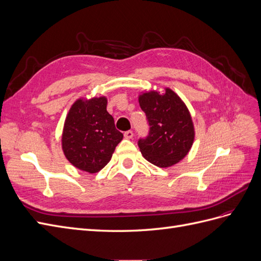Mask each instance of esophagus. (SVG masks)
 Returning a JSON list of instances; mask_svg holds the SVG:
<instances>
[{
  "label": "esophagus",
  "instance_id": "34e87169",
  "mask_svg": "<svg viewBox=\"0 0 261 261\" xmlns=\"http://www.w3.org/2000/svg\"><path fill=\"white\" fill-rule=\"evenodd\" d=\"M124 137H125L126 139H132V138L134 137V133H133L132 130L125 132V133H124Z\"/></svg>",
  "mask_w": 261,
  "mask_h": 261
}]
</instances>
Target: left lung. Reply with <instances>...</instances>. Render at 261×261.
<instances>
[{"instance_id":"1","label":"left lung","mask_w":261,"mask_h":261,"mask_svg":"<svg viewBox=\"0 0 261 261\" xmlns=\"http://www.w3.org/2000/svg\"><path fill=\"white\" fill-rule=\"evenodd\" d=\"M138 102L150 125L149 136L139 139L145 159L159 168H170L183 160L195 139V127L189 110L170 88L140 92Z\"/></svg>"}]
</instances>
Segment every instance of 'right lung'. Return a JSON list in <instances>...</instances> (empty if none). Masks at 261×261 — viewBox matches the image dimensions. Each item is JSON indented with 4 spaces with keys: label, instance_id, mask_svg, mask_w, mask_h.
I'll use <instances>...</instances> for the list:
<instances>
[{
    "label": "right lung",
    "instance_id": "1",
    "mask_svg": "<svg viewBox=\"0 0 261 261\" xmlns=\"http://www.w3.org/2000/svg\"><path fill=\"white\" fill-rule=\"evenodd\" d=\"M107 97L80 98L70 107L62 133V150L78 170L97 173L110 162L123 134L107 111Z\"/></svg>",
    "mask_w": 261,
    "mask_h": 261
}]
</instances>
